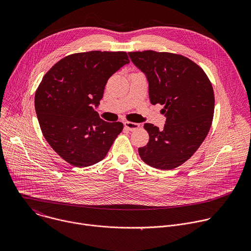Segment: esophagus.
I'll list each match as a JSON object with an SVG mask.
<instances>
[{
	"instance_id": "obj_1",
	"label": "esophagus",
	"mask_w": 251,
	"mask_h": 251,
	"mask_svg": "<svg viewBox=\"0 0 251 251\" xmlns=\"http://www.w3.org/2000/svg\"><path fill=\"white\" fill-rule=\"evenodd\" d=\"M124 126H125V128H127L128 130H130V131H134V130H136V129H138V128L140 127V124L135 123V122L126 121V122H124Z\"/></svg>"
}]
</instances>
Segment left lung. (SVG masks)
Returning <instances> with one entry per match:
<instances>
[{
	"mask_svg": "<svg viewBox=\"0 0 251 251\" xmlns=\"http://www.w3.org/2000/svg\"><path fill=\"white\" fill-rule=\"evenodd\" d=\"M149 81L153 105H164V129L146 123L149 142L139 148L141 159L160 170H173L200 148L212 123L214 94L203 69L177 53L155 50L129 52Z\"/></svg>",
	"mask_w": 251,
	"mask_h": 251,
	"instance_id": "obj_1",
	"label": "left lung"
}]
</instances>
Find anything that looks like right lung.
I'll use <instances>...</instances> for the list:
<instances>
[{"label": "right lung", "instance_id": "add662e5", "mask_svg": "<svg viewBox=\"0 0 251 251\" xmlns=\"http://www.w3.org/2000/svg\"><path fill=\"white\" fill-rule=\"evenodd\" d=\"M125 51L69 54L45 75L34 95L39 123L50 147L70 165L92 166L105 158L123 130L94 110L108 78L129 63Z\"/></svg>", "mask_w": 251, "mask_h": 251}]
</instances>
